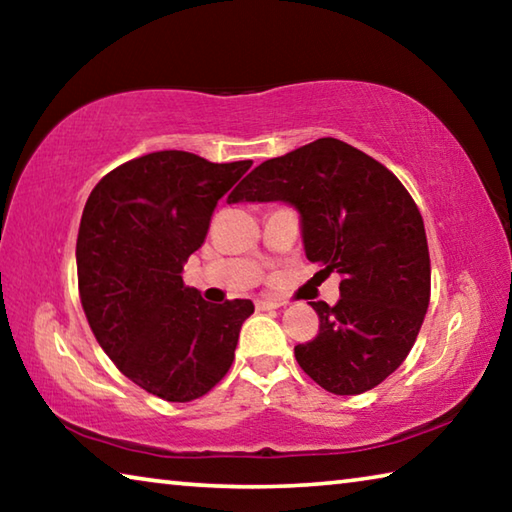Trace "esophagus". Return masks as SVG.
Wrapping results in <instances>:
<instances>
[{
	"mask_svg": "<svg viewBox=\"0 0 512 512\" xmlns=\"http://www.w3.org/2000/svg\"><path fill=\"white\" fill-rule=\"evenodd\" d=\"M255 307H257L259 311H266V309H280V307H282V302H277V300H273V298H259V300L255 302Z\"/></svg>",
	"mask_w": 512,
	"mask_h": 512,
	"instance_id": "esophagus-1",
	"label": "esophagus"
}]
</instances>
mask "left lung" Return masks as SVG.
Listing matches in <instances>:
<instances>
[{
  "label": "left lung",
  "mask_w": 512,
  "mask_h": 512,
  "mask_svg": "<svg viewBox=\"0 0 512 512\" xmlns=\"http://www.w3.org/2000/svg\"><path fill=\"white\" fill-rule=\"evenodd\" d=\"M289 203L320 273H341L334 307L311 302L314 341L300 368L334 395H359L402 366L429 307L431 264L418 205L384 164L334 137L266 160L228 203Z\"/></svg>",
  "instance_id": "obj_1"
}]
</instances>
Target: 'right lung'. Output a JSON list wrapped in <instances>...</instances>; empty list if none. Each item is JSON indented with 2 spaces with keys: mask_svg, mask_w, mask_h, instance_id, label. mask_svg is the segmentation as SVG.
<instances>
[{
  "mask_svg": "<svg viewBox=\"0 0 512 512\" xmlns=\"http://www.w3.org/2000/svg\"><path fill=\"white\" fill-rule=\"evenodd\" d=\"M253 160L142 155L103 176L85 203L76 268L88 323L124 375L167 402H192L230 370L250 300L212 305L185 287L219 198Z\"/></svg>",
  "mask_w": 512,
  "mask_h": 512,
  "instance_id": "right-lung-1",
  "label": "right lung"
}]
</instances>
